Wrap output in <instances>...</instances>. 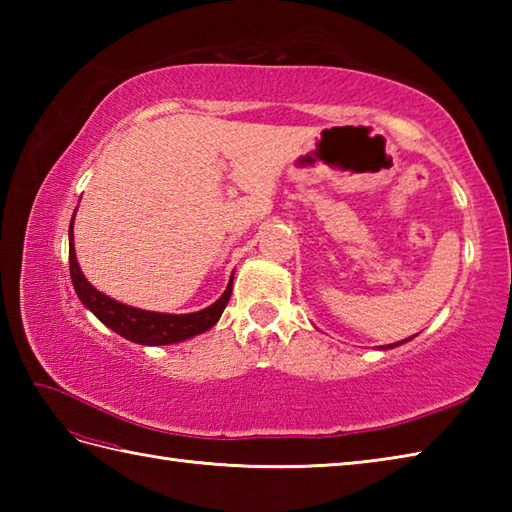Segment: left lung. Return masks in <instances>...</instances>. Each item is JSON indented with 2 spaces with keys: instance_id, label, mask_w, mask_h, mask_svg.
I'll return each mask as SVG.
<instances>
[{
  "instance_id": "1",
  "label": "left lung",
  "mask_w": 512,
  "mask_h": 512,
  "mask_svg": "<svg viewBox=\"0 0 512 512\" xmlns=\"http://www.w3.org/2000/svg\"><path fill=\"white\" fill-rule=\"evenodd\" d=\"M407 341H409V339H405V341H398V343H394V345H385L383 350H387V347H396V345H400V343H407Z\"/></svg>"
}]
</instances>
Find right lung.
Wrapping results in <instances>:
<instances>
[{
  "instance_id": "add662e5",
  "label": "right lung",
  "mask_w": 512,
  "mask_h": 512,
  "mask_svg": "<svg viewBox=\"0 0 512 512\" xmlns=\"http://www.w3.org/2000/svg\"><path fill=\"white\" fill-rule=\"evenodd\" d=\"M72 224H74V217L70 222V277H72L76 295H79L83 306L92 310L96 317L107 325V328H112L116 334L125 336L127 341H134L140 345L180 343V341L191 339L195 334L211 330L217 323V319L222 317V312L233 292V277L228 281L224 295L217 299L213 306L204 308L200 312H191V314H165V312L138 310L103 295V292L96 290L90 281L85 279L79 262H76Z\"/></svg>"
}]
</instances>
